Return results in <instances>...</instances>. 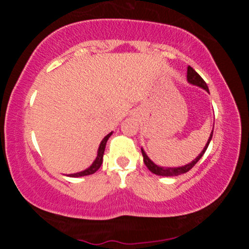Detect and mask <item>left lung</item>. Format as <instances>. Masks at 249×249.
Here are the masks:
<instances>
[{
    "instance_id": "left-lung-1",
    "label": "left lung",
    "mask_w": 249,
    "mask_h": 249,
    "mask_svg": "<svg viewBox=\"0 0 249 249\" xmlns=\"http://www.w3.org/2000/svg\"><path fill=\"white\" fill-rule=\"evenodd\" d=\"M187 80H188L189 83L193 84V86L200 87V88H202V89L208 92V93H210L209 88H208V86H206V83H205L204 80L202 79V78L200 77V74L197 73V72H196V70L193 69V68H191L190 66L188 67ZM212 136H213V129H212V132H211V135H210V137H209V140H208V142H206V145L204 146V148H203V150L201 151L200 155L197 156V157H196L195 160H192V161H191L190 163H187V165L181 166V167H174V168H171V167H161V166L156 165L155 162H153V161H151V160L149 159L148 156L146 155L145 150L142 148V157H144L145 165L147 166V168H148V169H149L151 172H153V174L157 175V176L174 177V176H179V175L185 174V172H188L189 170L192 169L193 166H195L196 163L201 159L202 156L204 155L205 150L208 149V146H209V144H210L211 140H212Z\"/></svg>"
}]
</instances>
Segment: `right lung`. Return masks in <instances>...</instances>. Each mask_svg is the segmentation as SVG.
<instances>
[{
    "label": "right lung",
    "instance_id": "right-lung-1",
    "mask_svg": "<svg viewBox=\"0 0 249 249\" xmlns=\"http://www.w3.org/2000/svg\"><path fill=\"white\" fill-rule=\"evenodd\" d=\"M113 132H111L109 134H107V136H105L102 142H100V146H99V149H98V156H96V158L93 162H92V165L87 168L86 170H82L80 172H75V174H71V175H67L68 177H72V178H79V177H84V176H89L94 174L95 171H98L99 168L101 167L103 162V155H104V150H105V146H107V142L109 137H111Z\"/></svg>",
    "mask_w": 249,
    "mask_h": 249
}]
</instances>
